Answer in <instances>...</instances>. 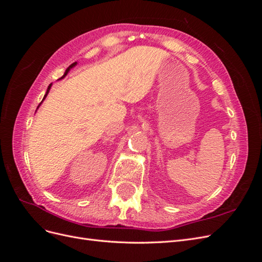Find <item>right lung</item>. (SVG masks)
<instances>
[{"label": "right lung", "mask_w": 262, "mask_h": 262, "mask_svg": "<svg viewBox=\"0 0 262 262\" xmlns=\"http://www.w3.org/2000/svg\"><path fill=\"white\" fill-rule=\"evenodd\" d=\"M75 66H76V62L72 63V64H71V66H70V67H69V68H68V69L66 70V72H64V75H63V76H62L61 78H63V77H64V76H66V75L68 74V72H69V71H70L71 69H72L73 67H75ZM51 85H52V84H50V85L48 86V89H47V92H46V94H45V97H43V99H42V100H45V98L47 97V95H48V93H49V91H50V89H51ZM41 102H42V101H41ZM41 102H40V104H39V106H40V105H41ZM39 106H38V107H39Z\"/></svg>", "instance_id": "obj_1"}]
</instances>
